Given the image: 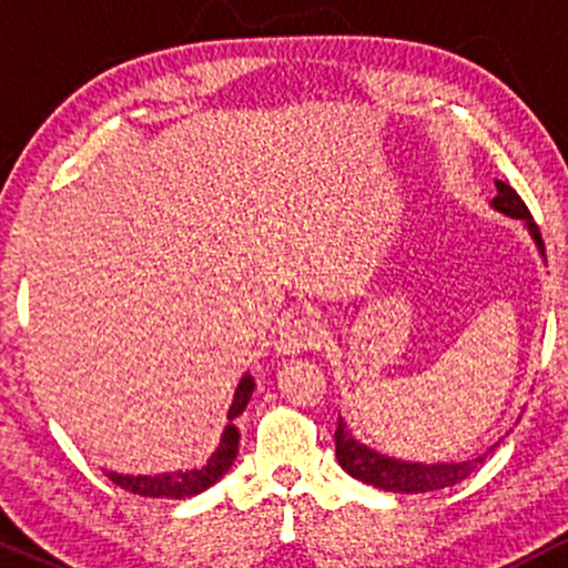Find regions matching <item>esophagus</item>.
I'll return each mask as SVG.
<instances>
[{
	"mask_svg": "<svg viewBox=\"0 0 568 568\" xmlns=\"http://www.w3.org/2000/svg\"><path fill=\"white\" fill-rule=\"evenodd\" d=\"M321 344V328L312 317H296L280 328L275 342L277 355H302L306 349H315Z\"/></svg>",
	"mask_w": 568,
	"mask_h": 568,
	"instance_id": "1",
	"label": "esophagus"
}]
</instances>
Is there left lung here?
Listing matches in <instances>:
<instances>
[{
    "label": "left lung",
    "mask_w": 568,
    "mask_h": 568,
    "mask_svg": "<svg viewBox=\"0 0 568 568\" xmlns=\"http://www.w3.org/2000/svg\"><path fill=\"white\" fill-rule=\"evenodd\" d=\"M494 211L505 213L510 219H520L526 224V230L537 243L539 253L545 256V243L542 234H539V226L534 224L529 207L526 202L518 197V192L505 181H497V197L491 200ZM336 459L342 465L344 473H349L352 478L363 480V484L384 488V491H395V494H427V491H438V488L462 484L465 478H470L475 473V467H480V462L486 459L499 443H494L486 454L475 456V459L467 462H438V465H422V462H403V459H393V456H384L374 448H368L366 443L352 438L349 427L344 425V419L338 416V427H336Z\"/></svg>",
    "instance_id": "left-lung-1"
}]
</instances>
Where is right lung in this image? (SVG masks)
Instances as JSON below:
<instances>
[{
    "instance_id": "1",
    "label": "right lung",
    "mask_w": 568,
    "mask_h": 568,
    "mask_svg": "<svg viewBox=\"0 0 568 568\" xmlns=\"http://www.w3.org/2000/svg\"><path fill=\"white\" fill-rule=\"evenodd\" d=\"M253 382L251 374H245L240 379L237 389H234L232 406L226 419L230 425L224 427L221 433V440L216 446V452L207 456V462L197 470H175V473H160V475H120V473H106L112 478V484H116L125 491L139 494V497H154V499H186L194 497V494H202L205 488H211L219 478H224L230 473L234 456H237L240 448V429L234 427V419L247 408V400H251Z\"/></svg>"
}]
</instances>
